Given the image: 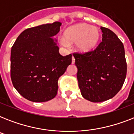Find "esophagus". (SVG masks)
<instances>
[{"label":"esophagus","mask_w":134,"mask_h":134,"mask_svg":"<svg viewBox=\"0 0 134 134\" xmlns=\"http://www.w3.org/2000/svg\"><path fill=\"white\" fill-rule=\"evenodd\" d=\"M75 63V58H74V57L72 56V64Z\"/></svg>","instance_id":"1"}]
</instances>
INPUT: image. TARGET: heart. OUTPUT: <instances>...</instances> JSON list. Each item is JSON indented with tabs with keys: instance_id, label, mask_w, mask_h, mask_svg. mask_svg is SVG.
<instances>
[{
	"instance_id": "1",
	"label": "heart",
	"mask_w": 134,
	"mask_h": 134,
	"mask_svg": "<svg viewBox=\"0 0 134 134\" xmlns=\"http://www.w3.org/2000/svg\"><path fill=\"white\" fill-rule=\"evenodd\" d=\"M65 39H61V44L65 46L75 44L79 52L87 53L93 50L101 37L99 28L88 24H79L71 26L64 32ZM89 45V46H87Z\"/></svg>"
}]
</instances>
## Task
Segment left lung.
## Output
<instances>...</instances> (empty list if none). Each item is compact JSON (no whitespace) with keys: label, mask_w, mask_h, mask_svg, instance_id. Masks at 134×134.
<instances>
[{"label":"left lung","mask_w":134,"mask_h":134,"mask_svg":"<svg viewBox=\"0 0 134 134\" xmlns=\"http://www.w3.org/2000/svg\"><path fill=\"white\" fill-rule=\"evenodd\" d=\"M101 30L102 42L94 50L73 53L81 93L92 102L113 97L122 88L127 75L122 42L110 29L101 27Z\"/></svg>","instance_id":"obj_1"}]
</instances>
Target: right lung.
I'll return each instance as SVG.
<instances>
[{
	"mask_svg": "<svg viewBox=\"0 0 134 134\" xmlns=\"http://www.w3.org/2000/svg\"><path fill=\"white\" fill-rule=\"evenodd\" d=\"M61 23L26 29L12 47L10 75L14 87L26 99L44 102L58 92V79L71 63V54L63 56L53 37Z\"/></svg>",
	"mask_w": 134,
	"mask_h": 134,
	"instance_id": "obj_1",
	"label": "right lung"
}]
</instances>
